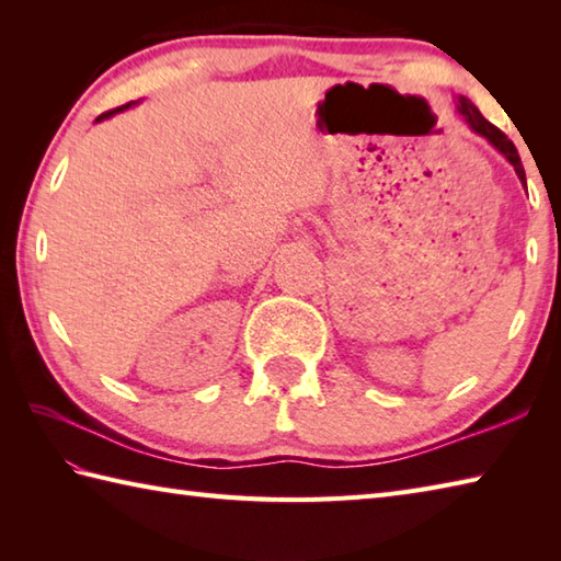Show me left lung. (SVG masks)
I'll use <instances>...</instances> for the list:
<instances>
[{"label":"left lung","mask_w":561,"mask_h":561,"mask_svg":"<svg viewBox=\"0 0 561 561\" xmlns=\"http://www.w3.org/2000/svg\"><path fill=\"white\" fill-rule=\"evenodd\" d=\"M456 111L462 115V121L468 123V125L474 129V133L482 135L486 141H490V145H492L494 149H499V151L504 153V157L508 159V163L516 169V173H518V178H520V183L526 185V171H523V163H520V157H518V151H516V147H514V141H511V139L502 133V129L494 127L490 121H484V115L478 111V105H474L470 99L458 96Z\"/></svg>","instance_id":"8db88e82"}]
</instances>
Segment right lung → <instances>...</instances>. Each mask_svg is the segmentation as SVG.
I'll list each match as a JSON object with an SVG mask.
<instances>
[{
	"label": "right lung",
	"mask_w": 561,
	"mask_h": 561,
	"mask_svg": "<svg viewBox=\"0 0 561 561\" xmlns=\"http://www.w3.org/2000/svg\"><path fill=\"white\" fill-rule=\"evenodd\" d=\"M135 103V101H133ZM133 103H125V105H121V108H115V111H108V113H103V115H99L96 117V123H101V121H105V117H111V115H115V113H121V111H125V108H129V105Z\"/></svg>",
	"instance_id": "1"
}]
</instances>
